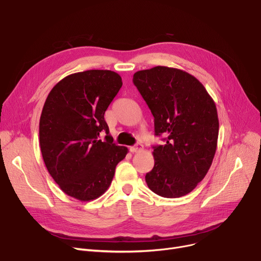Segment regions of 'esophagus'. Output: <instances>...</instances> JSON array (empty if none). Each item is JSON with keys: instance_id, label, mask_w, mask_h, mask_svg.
<instances>
[{"instance_id": "34e87169", "label": "esophagus", "mask_w": 261, "mask_h": 261, "mask_svg": "<svg viewBox=\"0 0 261 261\" xmlns=\"http://www.w3.org/2000/svg\"><path fill=\"white\" fill-rule=\"evenodd\" d=\"M142 150H143V145H142L141 143H136L134 146L130 147V151H131L132 153H134V152H140V151H142Z\"/></svg>"}]
</instances>
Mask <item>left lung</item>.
Returning <instances> with one entry per match:
<instances>
[{
	"label": "left lung",
	"mask_w": 261,
	"mask_h": 261,
	"mask_svg": "<svg viewBox=\"0 0 261 261\" xmlns=\"http://www.w3.org/2000/svg\"><path fill=\"white\" fill-rule=\"evenodd\" d=\"M154 117V166L145 176L148 187L164 198H180L206 175L217 148L219 120L213 98L201 82L182 70L155 66L133 75Z\"/></svg>",
	"instance_id": "left-lung-1"
}]
</instances>
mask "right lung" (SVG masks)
<instances>
[{"label":"right lung","instance_id":"obj_1","mask_svg":"<svg viewBox=\"0 0 261 261\" xmlns=\"http://www.w3.org/2000/svg\"><path fill=\"white\" fill-rule=\"evenodd\" d=\"M122 86L112 71L68 75L49 92L39 123L45 166L63 193L80 201L100 197L128 153L109 134L105 112ZM106 133L105 141L99 138Z\"/></svg>","mask_w":261,"mask_h":261}]
</instances>
